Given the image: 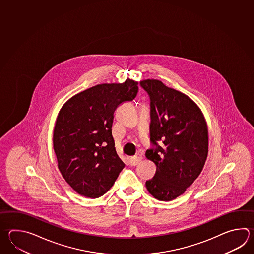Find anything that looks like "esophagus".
Wrapping results in <instances>:
<instances>
[{"label": "esophagus", "mask_w": 254, "mask_h": 254, "mask_svg": "<svg viewBox=\"0 0 254 254\" xmlns=\"http://www.w3.org/2000/svg\"><path fill=\"white\" fill-rule=\"evenodd\" d=\"M141 160H142V154L141 153H137L136 155L130 157V165L131 166H136Z\"/></svg>", "instance_id": "esophagus-1"}]
</instances>
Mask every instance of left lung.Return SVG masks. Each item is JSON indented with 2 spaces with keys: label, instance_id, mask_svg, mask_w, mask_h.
<instances>
[{
  "label": "left lung",
  "instance_id": "8db88e82",
  "mask_svg": "<svg viewBox=\"0 0 254 254\" xmlns=\"http://www.w3.org/2000/svg\"><path fill=\"white\" fill-rule=\"evenodd\" d=\"M140 85L150 97L154 147L145 156L156 166L155 176L145 187L155 199L172 201L202 172L208 155L207 124L202 110L186 94L158 79H145Z\"/></svg>",
  "mask_w": 254,
  "mask_h": 254
}]
</instances>
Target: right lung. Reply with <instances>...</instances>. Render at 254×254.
I'll return each instance as SVG.
<instances>
[{
  "mask_svg": "<svg viewBox=\"0 0 254 254\" xmlns=\"http://www.w3.org/2000/svg\"><path fill=\"white\" fill-rule=\"evenodd\" d=\"M138 82L105 83L76 94L58 114L53 149L63 178L78 194L98 198L124 168L112 136L114 112L135 99Z\"/></svg>",
  "mask_w": 254,
  "mask_h": 254,
  "instance_id": "obj_1",
  "label": "right lung"
}]
</instances>
